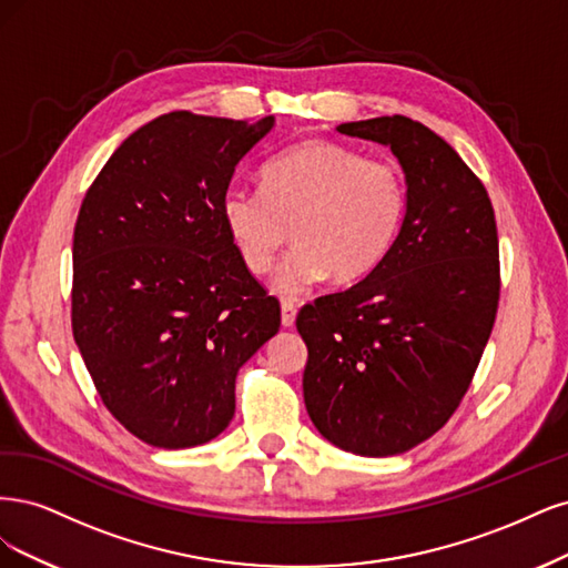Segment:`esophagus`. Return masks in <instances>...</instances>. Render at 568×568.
I'll list each match as a JSON object with an SVG mask.
<instances>
[{
    "instance_id": "esophagus-1",
    "label": "esophagus",
    "mask_w": 568,
    "mask_h": 568,
    "mask_svg": "<svg viewBox=\"0 0 568 568\" xmlns=\"http://www.w3.org/2000/svg\"><path fill=\"white\" fill-rule=\"evenodd\" d=\"M295 318H297V304L285 300V302L281 304V321H283V325L290 327L292 323H295Z\"/></svg>"
}]
</instances>
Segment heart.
<instances>
[{"mask_svg": "<svg viewBox=\"0 0 568 568\" xmlns=\"http://www.w3.org/2000/svg\"><path fill=\"white\" fill-rule=\"evenodd\" d=\"M408 214V184L392 160L354 145L308 139L268 160L262 191L233 186L222 222L243 266L266 276L290 237L273 287L300 295L331 273L354 283L373 273L398 241Z\"/></svg>", "mask_w": 568, "mask_h": 568, "instance_id": "obj_1", "label": "heart"}]
</instances>
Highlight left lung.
I'll return each instance as SVG.
<instances>
[{"label":"left lung","instance_id":"obj_1","mask_svg":"<svg viewBox=\"0 0 568 568\" xmlns=\"http://www.w3.org/2000/svg\"><path fill=\"white\" fill-rule=\"evenodd\" d=\"M337 132L389 145L408 214L373 273L302 306L304 404L337 448L387 457L427 442L469 389L498 314V226L481 179L423 122L387 115Z\"/></svg>","mask_w":568,"mask_h":568}]
</instances>
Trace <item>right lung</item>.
<instances>
[{"label":"right lung","mask_w":568,"mask_h":568,"mask_svg":"<svg viewBox=\"0 0 568 568\" xmlns=\"http://www.w3.org/2000/svg\"><path fill=\"white\" fill-rule=\"evenodd\" d=\"M273 126L174 111L143 124L89 186L72 233V337L118 423L191 448L235 413V375L281 304L222 222L235 164Z\"/></svg>","instance_id":"right-lung-1"}]
</instances>
